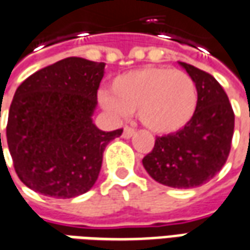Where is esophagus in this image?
Segmentation results:
<instances>
[{"label": "esophagus", "mask_w": 250, "mask_h": 250, "mask_svg": "<svg viewBox=\"0 0 250 250\" xmlns=\"http://www.w3.org/2000/svg\"><path fill=\"white\" fill-rule=\"evenodd\" d=\"M134 130H132L131 127H125V130H123V138H131L132 135H134Z\"/></svg>", "instance_id": "1"}]
</instances>
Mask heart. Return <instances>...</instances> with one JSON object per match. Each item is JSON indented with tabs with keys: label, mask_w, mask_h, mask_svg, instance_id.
Here are the masks:
<instances>
[{
	"label": "heart",
	"mask_w": 250,
	"mask_h": 250,
	"mask_svg": "<svg viewBox=\"0 0 250 250\" xmlns=\"http://www.w3.org/2000/svg\"><path fill=\"white\" fill-rule=\"evenodd\" d=\"M100 103L113 118L138 111L139 122L154 134L181 131L194 118L198 93L193 78L169 67H145L116 76L111 94L103 91Z\"/></svg>",
	"instance_id": "obj_1"
}]
</instances>
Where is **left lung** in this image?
Here are the masks:
<instances>
[{
	"label": "left lung",
	"mask_w": 250,
	"mask_h": 250,
	"mask_svg": "<svg viewBox=\"0 0 250 250\" xmlns=\"http://www.w3.org/2000/svg\"><path fill=\"white\" fill-rule=\"evenodd\" d=\"M179 64L197 86L196 115L181 131L157 137L142 164L156 182L191 189L210 181L226 164L234 134V112L213 76L186 62Z\"/></svg>",
	"instance_id": "1"
}]
</instances>
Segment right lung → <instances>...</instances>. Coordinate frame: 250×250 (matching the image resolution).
I'll use <instances>...</instances> for the list:
<instances>
[{
	"instance_id": "1",
	"label": "right lung",
	"mask_w": 250,
	"mask_h": 250,
	"mask_svg": "<svg viewBox=\"0 0 250 250\" xmlns=\"http://www.w3.org/2000/svg\"><path fill=\"white\" fill-rule=\"evenodd\" d=\"M104 68V62L68 57L37 71L18 87L6 141L15 171L27 188L72 198L94 186L105 147L123 132L103 131L91 119Z\"/></svg>"
}]
</instances>
